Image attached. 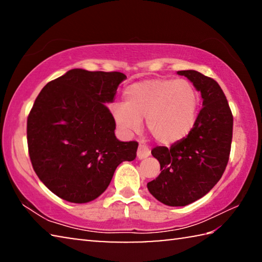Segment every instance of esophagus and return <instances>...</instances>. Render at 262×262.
I'll return each mask as SVG.
<instances>
[{
    "label": "esophagus",
    "instance_id": "1",
    "mask_svg": "<svg viewBox=\"0 0 262 262\" xmlns=\"http://www.w3.org/2000/svg\"><path fill=\"white\" fill-rule=\"evenodd\" d=\"M149 155H150V149L148 145L141 143L139 145V149H137V158L144 159V158H147Z\"/></svg>",
    "mask_w": 262,
    "mask_h": 262
}]
</instances>
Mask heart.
I'll return each mask as SVG.
<instances>
[{"instance_id":"1","label":"heart","mask_w":262,"mask_h":262,"mask_svg":"<svg viewBox=\"0 0 262 262\" xmlns=\"http://www.w3.org/2000/svg\"><path fill=\"white\" fill-rule=\"evenodd\" d=\"M125 103H115L112 114L123 130H139L147 119L148 132L163 144L185 139L196 122L200 95L192 82L184 78H154L132 84Z\"/></svg>"}]
</instances>
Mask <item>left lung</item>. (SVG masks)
Returning <instances> with one entry per match:
<instances>
[{"mask_svg":"<svg viewBox=\"0 0 262 262\" xmlns=\"http://www.w3.org/2000/svg\"><path fill=\"white\" fill-rule=\"evenodd\" d=\"M178 74L201 92L203 107L185 139L170 148L151 150L162 171L149 181L148 189L158 201L171 207L199 200L219 183L229 162L233 127L227 97L215 79L195 70H180Z\"/></svg>","mask_w":262,"mask_h":262,"instance_id":"left-lung-1","label":"left lung"}]
</instances>
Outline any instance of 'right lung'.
Listing matches in <instances>:
<instances>
[{"mask_svg": "<svg viewBox=\"0 0 262 262\" xmlns=\"http://www.w3.org/2000/svg\"><path fill=\"white\" fill-rule=\"evenodd\" d=\"M126 75L72 69L42 88L28 117L31 163L43 185L73 203L95 200L122 162L134 161L139 143L114 135L105 103Z\"/></svg>", "mask_w": 262, "mask_h": 262, "instance_id": "right-lung-1", "label": "right lung"}]
</instances>
